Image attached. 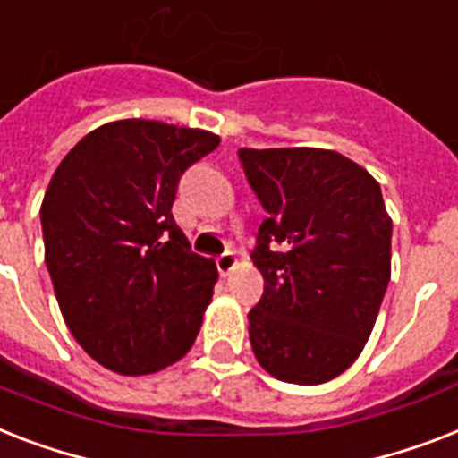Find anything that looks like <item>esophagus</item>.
I'll list each match as a JSON object with an SVG mask.
<instances>
[{
  "mask_svg": "<svg viewBox=\"0 0 458 458\" xmlns=\"http://www.w3.org/2000/svg\"><path fill=\"white\" fill-rule=\"evenodd\" d=\"M216 266H218V270H221L223 275H230L237 266V256L233 254V251H225V254H221L216 259Z\"/></svg>",
  "mask_w": 458,
  "mask_h": 458,
  "instance_id": "esophagus-1",
  "label": "esophagus"
}]
</instances>
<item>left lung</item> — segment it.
I'll return each mask as SVG.
<instances>
[{
    "mask_svg": "<svg viewBox=\"0 0 458 458\" xmlns=\"http://www.w3.org/2000/svg\"><path fill=\"white\" fill-rule=\"evenodd\" d=\"M267 218L251 259L263 296L249 341L270 377L318 386L344 374L369 338L390 280L393 221L369 171L319 148H242Z\"/></svg>",
    "mask_w": 458,
    "mask_h": 458,
    "instance_id": "obj_1",
    "label": "left lung"
}]
</instances>
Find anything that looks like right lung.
I'll return each mask as SVG.
<instances>
[{
  "label": "right lung",
  "instance_id": "add662e5",
  "mask_svg": "<svg viewBox=\"0 0 458 458\" xmlns=\"http://www.w3.org/2000/svg\"><path fill=\"white\" fill-rule=\"evenodd\" d=\"M218 143L202 129L110 122L51 176L39 211L48 275L68 329L106 369L152 374L195 344L218 273L191 251L171 204Z\"/></svg>",
  "mask_w": 458,
  "mask_h": 458
}]
</instances>
